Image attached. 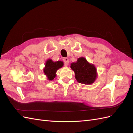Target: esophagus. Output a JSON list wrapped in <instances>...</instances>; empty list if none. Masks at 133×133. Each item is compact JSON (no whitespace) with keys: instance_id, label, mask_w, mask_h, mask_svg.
Here are the masks:
<instances>
[{"instance_id":"obj_1","label":"esophagus","mask_w":133,"mask_h":133,"mask_svg":"<svg viewBox=\"0 0 133 133\" xmlns=\"http://www.w3.org/2000/svg\"><path fill=\"white\" fill-rule=\"evenodd\" d=\"M63 61L64 62V64H65V65L66 66L68 65V64L69 63V59H68V58H65L63 59Z\"/></svg>"}]
</instances>
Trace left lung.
Wrapping results in <instances>:
<instances>
[{
  "instance_id": "8db88e82",
  "label": "left lung",
  "mask_w": 133,
  "mask_h": 133,
  "mask_svg": "<svg viewBox=\"0 0 133 133\" xmlns=\"http://www.w3.org/2000/svg\"><path fill=\"white\" fill-rule=\"evenodd\" d=\"M70 68L74 71L76 80L80 83L90 85L98 76L95 65L88 62L84 57H80L76 62L71 63Z\"/></svg>"
}]
</instances>
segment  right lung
<instances>
[{
    "label": "right lung",
    "instance_id": "right-lung-1",
    "mask_svg": "<svg viewBox=\"0 0 133 133\" xmlns=\"http://www.w3.org/2000/svg\"><path fill=\"white\" fill-rule=\"evenodd\" d=\"M63 62H53L51 59H48L45 64V67L43 69L44 74H45L48 80H53L57 76V70L63 67Z\"/></svg>",
    "mask_w": 133,
    "mask_h": 133
}]
</instances>
